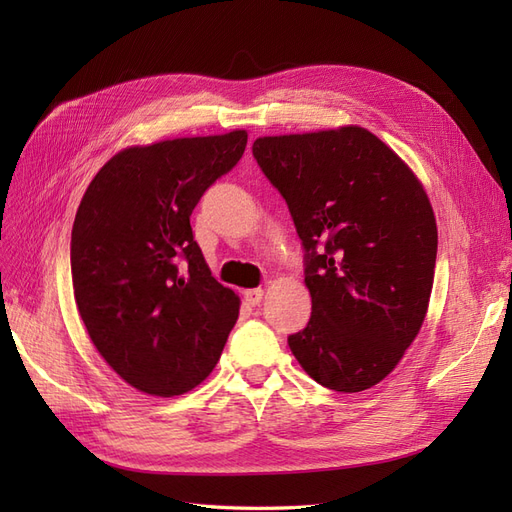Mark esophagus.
<instances>
[{
  "mask_svg": "<svg viewBox=\"0 0 512 512\" xmlns=\"http://www.w3.org/2000/svg\"><path fill=\"white\" fill-rule=\"evenodd\" d=\"M262 294H265V290L262 288H250V290H243V299H245V303L258 305L262 301Z\"/></svg>",
  "mask_w": 512,
  "mask_h": 512,
  "instance_id": "esophagus-1",
  "label": "esophagus"
}]
</instances>
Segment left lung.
I'll use <instances>...</instances> for the list:
<instances>
[{"label":"left lung","instance_id":"8db88e82","mask_svg":"<svg viewBox=\"0 0 512 512\" xmlns=\"http://www.w3.org/2000/svg\"><path fill=\"white\" fill-rule=\"evenodd\" d=\"M262 173L307 252V327L288 337L309 378L339 393L382 382L427 316L438 226L414 170L361 126L260 136Z\"/></svg>","mask_w":512,"mask_h":512}]
</instances>
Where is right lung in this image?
<instances>
[{
    "label": "right lung",
    "instance_id": "add662e5",
    "mask_svg": "<svg viewBox=\"0 0 512 512\" xmlns=\"http://www.w3.org/2000/svg\"><path fill=\"white\" fill-rule=\"evenodd\" d=\"M245 145V130L132 145L81 198L70 243L76 307L102 359L136 391L183 395L220 361L241 299L211 275L190 215Z\"/></svg>",
    "mask_w": 512,
    "mask_h": 512
}]
</instances>
